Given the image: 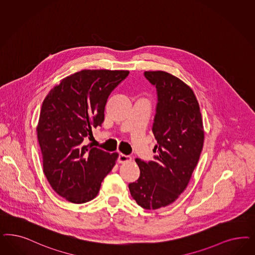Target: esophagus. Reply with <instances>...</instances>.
Here are the masks:
<instances>
[{
	"label": "esophagus",
	"instance_id": "1",
	"mask_svg": "<svg viewBox=\"0 0 255 255\" xmlns=\"http://www.w3.org/2000/svg\"><path fill=\"white\" fill-rule=\"evenodd\" d=\"M131 156H127V155H124V154H120L118 156V159L117 161L119 163H126V162H128V161H131Z\"/></svg>",
	"mask_w": 255,
	"mask_h": 255
}]
</instances>
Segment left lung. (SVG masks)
Returning a JSON list of instances; mask_svg holds the SVG:
<instances>
[{
  "label": "left lung",
  "mask_w": 255,
  "mask_h": 255,
  "mask_svg": "<svg viewBox=\"0 0 255 255\" xmlns=\"http://www.w3.org/2000/svg\"><path fill=\"white\" fill-rule=\"evenodd\" d=\"M157 94L152 131L156 145L154 160L135 161L140 177L128 188L144 209L173 203L186 189L204 146L205 132L197 99L188 84L165 71H145Z\"/></svg>",
  "instance_id": "8db88e82"
}]
</instances>
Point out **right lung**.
Returning a JSON list of instances; mask_svg holds the SVG:
<instances>
[{"label":"right lung","instance_id":"add662e5","mask_svg":"<svg viewBox=\"0 0 255 255\" xmlns=\"http://www.w3.org/2000/svg\"><path fill=\"white\" fill-rule=\"evenodd\" d=\"M129 71L84 69L67 76L44 99L37 124L43 172L58 195L73 204L97 197L118 153L84 145L101 126L108 98Z\"/></svg>","mask_w":255,"mask_h":255}]
</instances>
